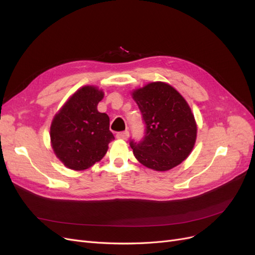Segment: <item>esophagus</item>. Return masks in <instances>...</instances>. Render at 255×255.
Masks as SVG:
<instances>
[{"instance_id":"34e87169","label":"esophagus","mask_w":255,"mask_h":255,"mask_svg":"<svg viewBox=\"0 0 255 255\" xmlns=\"http://www.w3.org/2000/svg\"><path fill=\"white\" fill-rule=\"evenodd\" d=\"M128 136H129L128 130H123V132H119L117 133V135H116V137L119 138V139H128Z\"/></svg>"}]
</instances>
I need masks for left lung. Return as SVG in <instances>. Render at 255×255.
Returning <instances> with one entry per match:
<instances>
[{
	"label": "left lung",
	"instance_id": "1",
	"mask_svg": "<svg viewBox=\"0 0 255 255\" xmlns=\"http://www.w3.org/2000/svg\"><path fill=\"white\" fill-rule=\"evenodd\" d=\"M133 99L144 123L141 140H129L135 157L156 171L180 165L190 154L197 137L195 117L187 102L163 82L135 90Z\"/></svg>",
	"mask_w": 255,
	"mask_h": 255
}]
</instances>
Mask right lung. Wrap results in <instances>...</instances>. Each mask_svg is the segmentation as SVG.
Instances as JSON below:
<instances>
[{
  "label": "right lung",
  "mask_w": 255,
  "mask_h": 255,
  "mask_svg": "<svg viewBox=\"0 0 255 255\" xmlns=\"http://www.w3.org/2000/svg\"><path fill=\"white\" fill-rule=\"evenodd\" d=\"M104 94L92 86L79 89L61 107L51 126V141L56 156L73 170H84L101 160L115 139L110 117L100 113Z\"/></svg>",
  "instance_id": "add662e5"
}]
</instances>
